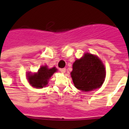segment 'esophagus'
I'll return each mask as SVG.
<instances>
[{"label": "esophagus", "mask_w": 129, "mask_h": 129, "mask_svg": "<svg viewBox=\"0 0 129 129\" xmlns=\"http://www.w3.org/2000/svg\"><path fill=\"white\" fill-rule=\"evenodd\" d=\"M60 72H61V73H66V68H61V69H60Z\"/></svg>", "instance_id": "esophagus-1"}]
</instances>
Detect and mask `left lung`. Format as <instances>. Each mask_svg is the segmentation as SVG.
<instances>
[{"mask_svg": "<svg viewBox=\"0 0 129 129\" xmlns=\"http://www.w3.org/2000/svg\"><path fill=\"white\" fill-rule=\"evenodd\" d=\"M70 75L75 86L88 92L102 86L105 80V67L98 56L86 53L74 62Z\"/></svg>", "mask_w": 129, "mask_h": 129, "instance_id": "left-lung-1", "label": "left lung"}]
</instances>
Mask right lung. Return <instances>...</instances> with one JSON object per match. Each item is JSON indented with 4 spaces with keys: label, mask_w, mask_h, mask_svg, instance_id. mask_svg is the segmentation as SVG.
Returning <instances> with one entry per match:
<instances>
[{
    "label": "right lung",
    "mask_w": 129,
    "mask_h": 129,
    "mask_svg": "<svg viewBox=\"0 0 129 129\" xmlns=\"http://www.w3.org/2000/svg\"><path fill=\"white\" fill-rule=\"evenodd\" d=\"M56 71L57 69L55 67L48 68L47 66H42L37 73L34 74L31 73H27V78L32 87L36 88H42L47 86L49 79Z\"/></svg>",
    "instance_id": "right-lung-1"
}]
</instances>
